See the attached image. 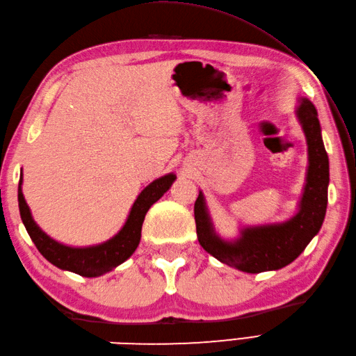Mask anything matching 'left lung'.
Instances as JSON below:
<instances>
[{
  "label": "left lung",
  "mask_w": 356,
  "mask_h": 356,
  "mask_svg": "<svg viewBox=\"0 0 356 356\" xmlns=\"http://www.w3.org/2000/svg\"><path fill=\"white\" fill-rule=\"evenodd\" d=\"M295 115L306 136L309 162L297 213L284 222L243 226L237 237L223 238L214 228L202 191L194 203L200 246L218 261L248 274L277 270L292 263L318 234L326 217L329 157L321 138L318 113L307 97H300Z\"/></svg>",
  "instance_id": "1"
}]
</instances>
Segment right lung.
I'll list each match as a JSON object with an SVG mask.
<instances>
[{"mask_svg":"<svg viewBox=\"0 0 356 356\" xmlns=\"http://www.w3.org/2000/svg\"><path fill=\"white\" fill-rule=\"evenodd\" d=\"M176 180V174L170 172L166 176L153 180L148 186L142 190L134 200L133 207L128 213L127 220L116 236L99 245L73 248L53 240L47 236L33 220L32 213L22 194V170L18 185V205L21 220L24 223L30 238L42 254L45 260H49L53 266L63 270H70L82 277H99L118 268L125 260L130 259L136 248L139 246L142 223L151 205L162 197L170 190Z\"/></svg>","mask_w":356,"mask_h":356,"instance_id":"1","label":"right lung"}]
</instances>
